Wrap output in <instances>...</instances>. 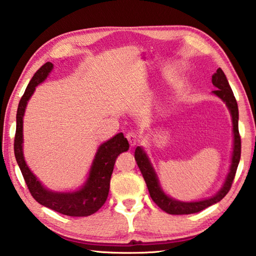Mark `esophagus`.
I'll return each instance as SVG.
<instances>
[{
    "label": "esophagus",
    "instance_id": "1",
    "mask_svg": "<svg viewBox=\"0 0 256 256\" xmlns=\"http://www.w3.org/2000/svg\"><path fill=\"white\" fill-rule=\"evenodd\" d=\"M126 138H128V144H130V146H134L138 142V136L136 132H133V131L126 133Z\"/></svg>",
    "mask_w": 256,
    "mask_h": 256
}]
</instances>
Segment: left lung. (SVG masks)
Masks as SVG:
<instances>
[{"mask_svg":"<svg viewBox=\"0 0 256 256\" xmlns=\"http://www.w3.org/2000/svg\"><path fill=\"white\" fill-rule=\"evenodd\" d=\"M212 84H214V86H216V90H214V94H216L219 98H222V100L226 102L229 110H230V114L232 118V128H234V151H232L230 172H229L227 180L224 182L222 188L219 190L218 194H216L214 196L208 198V200H203L198 202H180V201L172 200V198H168L166 194L162 192V188H160L157 176H156L154 168L151 166V164L149 162L148 157H146V154H144V151L142 150V148H140V146H138L136 149V152H134V158H136L138 166L141 170V174L144 176L146 186H148L151 198H152V201L160 208V209L170 214H196V212L204 210L206 208L214 204V203L219 202L220 200H222V198L226 196V194L229 192V190L232 188V180L235 178L236 170L240 159V151H242L240 136V131H238L237 102H236L235 96H234V92L230 88V86L228 84L227 78L220 68L216 70L214 74L212 76Z\"/></svg>","mask_w":256,"mask_h":256,"instance_id":"8db88e82","label":"left lung"}]
</instances>
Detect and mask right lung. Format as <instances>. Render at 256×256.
Segmentation results:
<instances>
[{"mask_svg":"<svg viewBox=\"0 0 256 256\" xmlns=\"http://www.w3.org/2000/svg\"><path fill=\"white\" fill-rule=\"evenodd\" d=\"M52 68L53 64L50 62L45 63L38 68L20 99L16 112L14 156L29 192L38 203L66 216H86L97 212L105 204L110 192V177L115 160L120 154L128 151V142L123 133H118L99 146L90 170L89 178L86 180L84 188L76 192L54 193L42 188L24 162L22 154V120L26 106L34 94V88L46 79Z\"/></svg>","mask_w":256,"mask_h":256,"instance_id":"obj_1","label":"right lung"}]
</instances>
